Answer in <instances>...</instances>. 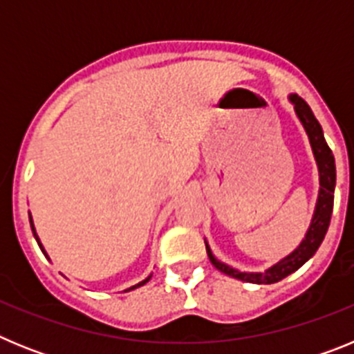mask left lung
I'll list each match as a JSON object with an SVG mask.
<instances>
[{"label": "left lung", "mask_w": 354, "mask_h": 354, "mask_svg": "<svg viewBox=\"0 0 354 354\" xmlns=\"http://www.w3.org/2000/svg\"><path fill=\"white\" fill-rule=\"evenodd\" d=\"M289 101L294 104L296 115H298L303 127H305L306 134H308L312 150H314L315 161H317L319 184H321V187H319V198L317 204H315L314 218H312V223L310 227H308V232H306L305 239L301 241V245L294 250L290 255L282 259L278 264L271 266L270 270H266L264 273H243V271L239 270H234L230 266L218 261V259L212 255L207 243H205L209 261L212 262V266H214L216 270H220L221 273L228 274V277L243 280V282L274 283L283 280L286 277H289L290 273L299 270V268L317 252V248L321 246V243H323L324 236H326L328 227H330L331 211H333V193H335V159H333L331 149L328 147L326 140H324L321 124H319L317 118L312 113L310 106L306 104L301 97L296 95V93L289 95Z\"/></svg>", "instance_id": "1"}]
</instances>
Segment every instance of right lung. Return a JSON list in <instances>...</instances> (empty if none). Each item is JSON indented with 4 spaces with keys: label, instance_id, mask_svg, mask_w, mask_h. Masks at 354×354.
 <instances>
[{
    "label": "right lung",
    "instance_id": "1",
    "mask_svg": "<svg viewBox=\"0 0 354 354\" xmlns=\"http://www.w3.org/2000/svg\"><path fill=\"white\" fill-rule=\"evenodd\" d=\"M30 223H31V230H33V236H35V239H37V243H39L40 250H42V252H44V255H46V257H48V253H46V250H44V246L40 245V239H39V236H37V232H35V227H33V220H31V214H30ZM149 280H150V277H149V278H145V280H143V282L136 283V286H133V287H131V289H127V290H133V289H136V287H142V286H145V283L149 282Z\"/></svg>",
    "mask_w": 354,
    "mask_h": 354
}]
</instances>
